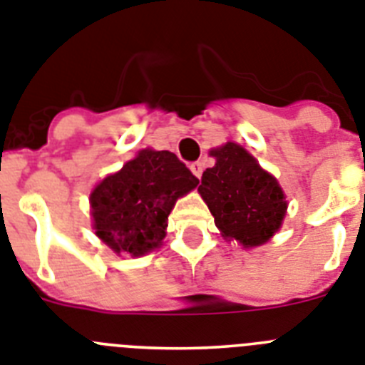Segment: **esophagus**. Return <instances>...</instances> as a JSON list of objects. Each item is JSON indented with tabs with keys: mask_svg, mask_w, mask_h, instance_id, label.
I'll return each instance as SVG.
<instances>
[{
	"mask_svg": "<svg viewBox=\"0 0 365 365\" xmlns=\"http://www.w3.org/2000/svg\"><path fill=\"white\" fill-rule=\"evenodd\" d=\"M191 170L196 178H202V173H204V163H202V161H195V163H191Z\"/></svg>",
	"mask_w": 365,
	"mask_h": 365,
	"instance_id": "esophagus-1",
	"label": "esophagus"
}]
</instances>
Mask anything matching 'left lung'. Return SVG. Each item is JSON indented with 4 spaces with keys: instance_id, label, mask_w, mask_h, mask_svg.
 Listing matches in <instances>:
<instances>
[{
    "instance_id": "left-lung-1",
    "label": "left lung",
    "mask_w": 365,
    "mask_h": 365,
    "mask_svg": "<svg viewBox=\"0 0 365 365\" xmlns=\"http://www.w3.org/2000/svg\"><path fill=\"white\" fill-rule=\"evenodd\" d=\"M211 156L217 163L204 170L198 191L217 227L244 248L264 244L281 227L287 213L277 180L237 143L215 148Z\"/></svg>"
}]
</instances>
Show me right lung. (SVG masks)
Returning a JSON list of instances; mask_svg holds the SVG:
<instances>
[{
  "mask_svg": "<svg viewBox=\"0 0 365 365\" xmlns=\"http://www.w3.org/2000/svg\"><path fill=\"white\" fill-rule=\"evenodd\" d=\"M198 178L169 150H141L90 196L95 235L115 253L145 255L158 248L180 196Z\"/></svg>",
  "mask_w": 365,
  "mask_h": 365,
  "instance_id": "1",
  "label": "right lung"
}]
</instances>
